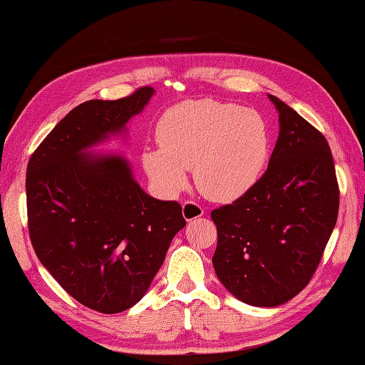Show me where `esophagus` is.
I'll return each mask as SVG.
<instances>
[{"label":"esophagus","mask_w":365,"mask_h":365,"mask_svg":"<svg viewBox=\"0 0 365 365\" xmlns=\"http://www.w3.org/2000/svg\"><path fill=\"white\" fill-rule=\"evenodd\" d=\"M205 215V209H202L197 202L195 201H185L183 202V217L190 220H195L197 217Z\"/></svg>","instance_id":"1"}]
</instances>
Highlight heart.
<instances>
[{"mask_svg":"<svg viewBox=\"0 0 365 365\" xmlns=\"http://www.w3.org/2000/svg\"><path fill=\"white\" fill-rule=\"evenodd\" d=\"M156 135L160 148H146L141 163L165 195L180 191L185 169H193L202 195L233 201L255 187L270 156V132L257 110L209 98L165 110Z\"/></svg>","mask_w":365,"mask_h":365,"instance_id":"obj_1","label":"heart"}]
</instances>
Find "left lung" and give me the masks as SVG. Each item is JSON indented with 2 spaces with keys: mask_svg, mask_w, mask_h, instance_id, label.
Wrapping results in <instances>:
<instances>
[{
  "mask_svg": "<svg viewBox=\"0 0 365 365\" xmlns=\"http://www.w3.org/2000/svg\"><path fill=\"white\" fill-rule=\"evenodd\" d=\"M267 96L280 122L267 170L232 205L211 212L215 274L235 298L259 307L280 306L307 285L339 206L325 137L288 104Z\"/></svg>",
  "mask_w": 365,
  "mask_h": 365,
  "instance_id": "1",
  "label": "left lung"
}]
</instances>
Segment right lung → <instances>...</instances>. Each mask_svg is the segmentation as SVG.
I'll list each match as a JSON object with an SVG mask.
<instances>
[{"label":"right lung","mask_w":365,"mask_h":365,"mask_svg":"<svg viewBox=\"0 0 365 365\" xmlns=\"http://www.w3.org/2000/svg\"><path fill=\"white\" fill-rule=\"evenodd\" d=\"M154 95L141 86L115 101L73 108L27 165L30 242L49 274L80 304L117 314L143 298L172 238L187 225L177 201L141 190L119 154L90 150L125 130Z\"/></svg>","instance_id":"add662e5"}]
</instances>
